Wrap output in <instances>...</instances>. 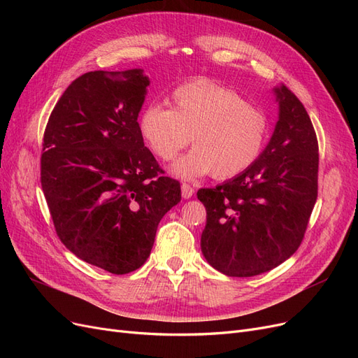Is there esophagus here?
Listing matches in <instances>:
<instances>
[{
  "instance_id": "obj_1",
  "label": "esophagus",
  "mask_w": 358,
  "mask_h": 358,
  "mask_svg": "<svg viewBox=\"0 0 358 358\" xmlns=\"http://www.w3.org/2000/svg\"><path fill=\"white\" fill-rule=\"evenodd\" d=\"M194 196V188L188 183H182V197L183 199H191Z\"/></svg>"
}]
</instances>
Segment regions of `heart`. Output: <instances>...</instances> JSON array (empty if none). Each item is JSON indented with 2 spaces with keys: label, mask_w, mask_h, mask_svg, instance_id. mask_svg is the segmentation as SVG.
<instances>
[{
  "label": "heart",
  "mask_w": 358,
  "mask_h": 358,
  "mask_svg": "<svg viewBox=\"0 0 358 358\" xmlns=\"http://www.w3.org/2000/svg\"><path fill=\"white\" fill-rule=\"evenodd\" d=\"M171 109L148 106L138 129L145 143L162 161L189 142L196 146L173 162L171 171L194 179L213 171L218 179L241 175L262 155L268 119L242 95L206 79L183 83L171 92Z\"/></svg>",
  "instance_id": "b5f03b06"
}]
</instances>
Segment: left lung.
Here are the masks:
<instances>
[{"mask_svg": "<svg viewBox=\"0 0 358 358\" xmlns=\"http://www.w3.org/2000/svg\"><path fill=\"white\" fill-rule=\"evenodd\" d=\"M279 119L254 164L215 188H201L206 208L201 252L227 276L249 278L297 251L318 197V140L301 101L275 88Z\"/></svg>", "mask_w": 358, "mask_h": 358, "instance_id": "8db88e82", "label": "left lung"}]
</instances>
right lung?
Here are the masks:
<instances>
[{"label": "right lung", "instance_id": "add662e5", "mask_svg": "<svg viewBox=\"0 0 358 358\" xmlns=\"http://www.w3.org/2000/svg\"><path fill=\"white\" fill-rule=\"evenodd\" d=\"M143 70L90 71L53 107L43 137L41 188L69 251L113 275L134 272L158 224L180 201L138 129Z\"/></svg>", "mask_w": 358, "mask_h": 358}]
</instances>
